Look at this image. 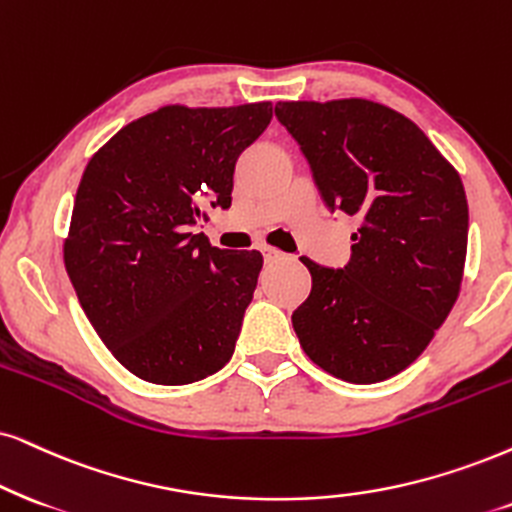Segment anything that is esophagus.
<instances>
[{"label":"esophagus","mask_w":512,"mask_h":512,"mask_svg":"<svg viewBox=\"0 0 512 512\" xmlns=\"http://www.w3.org/2000/svg\"><path fill=\"white\" fill-rule=\"evenodd\" d=\"M262 255L267 262H276V260H281V257H286L281 250L271 248V245H262Z\"/></svg>","instance_id":"obj_1"}]
</instances>
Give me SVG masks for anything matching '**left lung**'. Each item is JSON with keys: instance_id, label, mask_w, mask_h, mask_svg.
<instances>
[{"instance_id": "left-lung-1", "label": "left lung", "mask_w": 512, "mask_h": 512, "mask_svg": "<svg viewBox=\"0 0 512 512\" xmlns=\"http://www.w3.org/2000/svg\"><path fill=\"white\" fill-rule=\"evenodd\" d=\"M326 208L359 217L342 269L300 257L312 293L293 312L309 359L371 385L413 364L461 290L468 200L458 172L409 118L366 99L281 101Z\"/></svg>"}]
</instances>
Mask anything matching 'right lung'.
Returning <instances> with one entry per match:
<instances>
[{"mask_svg":"<svg viewBox=\"0 0 512 512\" xmlns=\"http://www.w3.org/2000/svg\"><path fill=\"white\" fill-rule=\"evenodd\" d=\"M269 122V101L165 106L89 160L63 260L94 331L137 378L189 385L229 364L262 255L191 229L205 208H231L238 155Z\"/></svg>","mask_w":512,"mask_h":512,"instance_id":"obj_1","label":"right lung"}]
</instances>
